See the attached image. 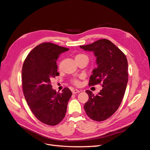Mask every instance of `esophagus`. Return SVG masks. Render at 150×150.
<instances>
[{"label":"esophagus","instance_id":"34e87169","mask_svg":"<svg viewBox=\"0 0 150 150\" xmlns=\"http://www.w3.org/2000/svg\"><path fill=\"white\" fill-rule=\"evenodd\" d=\"M81 91L78 90V89H74L73 91H72V94H76V93H78Z\"/></svg>","mask_w":150,"mask_h":150}]
</instances>
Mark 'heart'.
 <instances>
[{
  "label": "heart",
  "instance_id": "obj_1",
  "mask_svg": "<svg viewBox=\"0 0 150 150\" xmlns=\"http://www.w3.org/2000/svg\"><path fill=\"white\" fill-rule=\"evenodd\" d=\"M84 57H88L86 54L83 53H78L77 54H76L75 56V60L78 61L79 59H83ZM59 68H61V64H59ZM71 82L75 86H79L81 84L80 81L78 79H72L71 80Z\"/></svg>",
  "mask_w": 150,
  "mask_h": 150
}]
</instances>
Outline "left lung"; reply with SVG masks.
Instances as JSON below:
<instances>
[{
	"mask_svg": "<svg viewBox=\"0 0 150 150\" xmlns=\"http://www.w3.org/2000/svg\"><path fill=\"white\" fill-rule=\"evenodd\" d=\"M80 47L93 51L96 57L98 67L90 76L89 86L101 84L103 86L96 95L86 91L89 99L85 103L84 110L91 120L103 121L114 114L123 99L128 81V61L125 54L106 39Z\"/></svg>",
	"mask_w": 150,
	"mask_h": 150,
	"instance_id": "left-lung-1",
	"label": "left lung"
}]
</instances>
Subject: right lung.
Masks as SVG:
<instances>
[{
	"label": "right lung",
	"mask_w": 150,
	"mask_h": 150,
	"mask_svg": "<svg viewBox=\"0 0 150 150\" xmlns=\"http://www.w3.org/2000/svg\"><path fill=\"white\" fill-rule=\"evenodd\" d=\"M68 50L51 42H43L28 54L22 66L25 100L36 118L49 126L57 125L64 119L72 95L68 88L59 93L51 84V79L59 75L56 64L59 55Z\"/></svg>",
	"instance_id": "right-lung-1"
}]
</instances>
